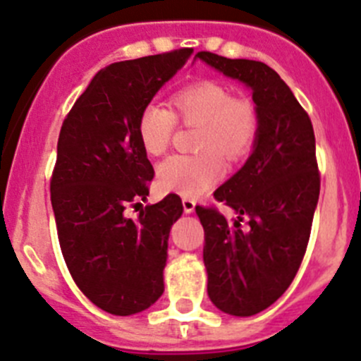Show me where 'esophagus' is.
Returning <instances> with one entry per match:
<instances>
[{
  "label": "esophagus",
  "instance_id": "34e87169",
  "mask_svg": "<svg viewBox=\"0 0 361 361\" xmlns=\"http://www.w3.org/2000/svg\"><path fill=\"white\" fill-rule=\"evenodd\" d=\"M181 203H183L185 214H192V212H194V208H196V201L190 200V197H183V200H181Z\"/></svg>",
  "mask_w": 361,
  "mask_h": 361
}]
</instances>
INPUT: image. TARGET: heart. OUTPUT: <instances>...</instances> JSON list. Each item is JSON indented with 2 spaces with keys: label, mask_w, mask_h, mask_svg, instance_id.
I'll list each match as a JSON object with an SVG mask.
<instances>
[{
  "label": "heart",
  "mask_w": 361,
  "mask_h": 361,
  "mask_svg": "<svg viewBox=\"0 0 361 361\" xmlns=\"http://www.w3.org/2000/svg\"><path fill=\"white\" fill-rule=\"evenodd\" d=\"M167 106L146 104L137 119L140 146L151 157H160L173 142L176 124L197 126L196 154H174L158 167L164 190L197 197L221 180L224 160L240 161L258 139L257 106L247 97L231 96L222 83L203 80L178 90Z\"/></svg>",
  "instance_id": "b5f03b06"
}]
</instances>
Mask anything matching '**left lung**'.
<instances>
[{"mask_svg":"<svg viewBox=\"0 0 361 361\" xmlns=\"http://www.w3.org/2000/svg\"><path fill=\"white\" fill-rule=\"evenodd\" d=\"M197 59L252 90L258 139L237 174L214 192L230 207H196L204 230L208 295L224 313L269 308L301 267L321 192L312 121L279 74L264 62L200 51Z\"/></svg>","mask_w":361,"mask_h":361,"instance_id":"1","label":"left lung"}]
</instances>
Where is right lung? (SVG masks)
Segmentation results:
<instances>
[{"label":"right lung","instance_id":"right-lung-1","mask_svg":"<svg viewBox=\"0 0 361 361\" xmlns=\"http://www.w3.org/2000/svg\"><path fill=\"white\" fill-rule=\"evenodd\" d=\"M190 48L101 69L63 119L51 204L63 260L80 290L104 312L131 315L164 294L167 240L180 196L140 208L154 171L137 135L140 110L190 56Z\"/></svg>","mask_w":361,"mask_h":361}]
</instances>
